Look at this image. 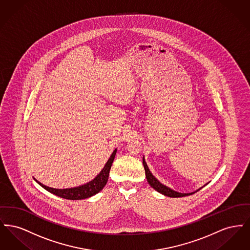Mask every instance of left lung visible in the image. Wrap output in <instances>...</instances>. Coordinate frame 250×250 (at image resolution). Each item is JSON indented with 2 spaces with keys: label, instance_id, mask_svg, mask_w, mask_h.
Listing matches in <instances>:
<instances>
[{
  "label": "left lung",
  "instance_id": "left-lung-1",
  "mask_svg": "<svg viewBox=\"0 0 250 250\" xmlns=\"http://www.w3.org/2000/svg\"><path fill=\"white\" fill-rule=\"evenodd\" d=\"M143 167H144V169H145V175H146V179L149 183V185L155 189L156 191H158L159 193L167 196V197H170V198H180V197H186V196H188V195H192L194 194L195 192L193 193H179L177 191L172 190L170 189L169 188H167L166 186L162 185L157 179L155 178V176L151 173L149 167L147 166L144 158L143 160ZM201 189V188H200Z\"/></svg>",
  "mask_w": 250,
  "mask_h": 250
}]
</instances>
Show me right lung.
Wrapping results in <instances>:
<instances>
[{"mask_svg": "<svg viewBox=\"0 0 250 250\" xmlns=\"http://www.w3.org/2000/svg\"><path fill=\"white\" fill-rule=\"evenodd\" d=\"M115 155H116V149L113 151V153L108 158L106 165L103 167V169L100 171V173L94 180H92L91 182L85 184L83 186L78 187V188H66V189H56V188H48L47 186H44L43 184L39 183L38 181H36H36L43 188H45L48 192H50V193H52V194H54L58 197H61L62 199L73 200V201L87 199V198H90V197L94 196L99 191L102 190L103 188L106 186L107 179H108V173H109L110 167L112 165V162L114 160Z\"/></svg>", "mask_w": 250, "mask_h": 250, "instance_id": "right-lung-1", "label": "right lung"}]
</instances>
